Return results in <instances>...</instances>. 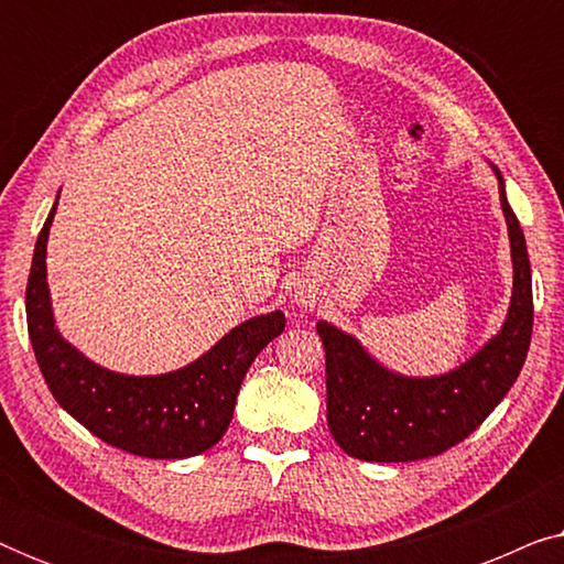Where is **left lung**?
<instances>
[{
	"label": "left lung",
	"instance_id": "left-lung-1",
	"mask_svg": "<svg viewBox=\"0 0 564 564\" xmlns=\"http://www.w3.org/2000/svg\"><path fill=\"white\" fill-rule=\"evenodd\" d=\"M503 205L513 257L511 311L500 334L473 359L444 377L411 380L392 375L367 357L357 338L318 323L326 349V411L336 444L365 462H415L436 457L465 442L488 419L521 375L534 328L531 267L523 230Z\"/></svg>",
	"mask_w": 564,
	"mask_h": 564
}]
</instances>
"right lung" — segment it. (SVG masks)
Instances as JSON below:
<instances>
[{"label":"right lung","mask_w":564,"mask_h":564,"mask_svg":"<svg viewBox=\"0 0 564 564\" xmlns=\"http://www.w3.org/2000/svg\"><path fill=\"white\" fill-rule=\"evenodd\" d=\"M58 205V203H56ZM56 207L37 236L25 311L37 367L56 403L105 444L149 459H184L215 446L234 419L251 361L284 330L280 311L223 336L205 357L159 377L115 375L84 359L53 326L45 243Z\"/></svg>","instance_id":"add662e5"}]
</instances>
